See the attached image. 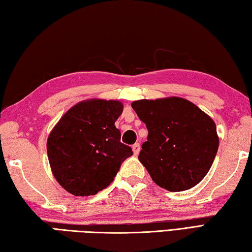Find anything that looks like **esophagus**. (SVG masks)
Wrapping results in <instances>:
<instances>
[{"label": "esophagus", "mask_w": 252, "mask_h": 252, "mask_svg": "<svg viewBox=\"0 0 252 252\" xmlns=\"http://www.w3.org/2000/svg\"><path fill=\"white\" fill-rule=\"evenodd\" d=\"M139 151H140V145H139V144L132 145V153H134L135 156L138 155Z\"/></svg>", "instance_id": "esophagus-1"}]
</instances>
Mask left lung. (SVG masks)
Segmentation results:
<instances>
[{
    "instance_id": "obj_1",
    "label": "left lung",
    "mask_w": 252,
    "mask_h": 252,
    "mask_svg": "<svg viewBox=\"0 0 252 252\" xmlns=\"http://www.w3.org/2000/svg\"><path fill=\"white\" fill-rule=\"evenodd\" d=\"M131 107L149 131L138 159L153 181L171 192L200 183L220 146L213 118L179 96L138 99Z\"/></svg>"
}]
</instances>
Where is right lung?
I'll return each instance as SVG.
<instances>
[{
  "label": "right lung",
  "mask_w": 252,
  "mask_h": 252,
  "mask_svg": "<svg viewBox=\"0 0 252 252\" xmlns=\"http://www.w3.org/2000/svg\"><path fill=\"white\" fill-rule=\"evenodd\" d=\"M124 105L117 99L89 98L65 112L47 139L51 172L74 196L94 195L110 185L132 155L121 142L115 122Z\"/></svg>",
  "instance_id": "obj_1"
}]
</instances>
